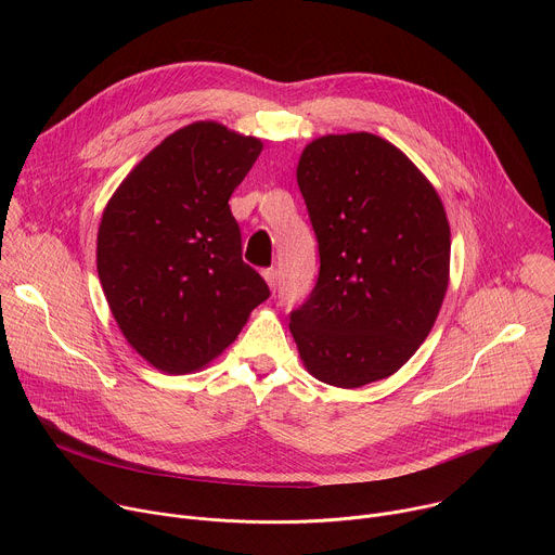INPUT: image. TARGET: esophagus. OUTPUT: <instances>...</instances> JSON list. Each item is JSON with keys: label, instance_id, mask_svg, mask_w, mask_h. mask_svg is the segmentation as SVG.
I'll return each instance as SVG.
<instances>
[{"label": "esophagus", "instance_id": "1", "mask_svg": "<svg viewBox=\"0 0 555 555\" xmlns=\"http://www.w3.org/2000/svg\"><path fill=\"white\" fill-rule=\"evenodd\" d=\"M261 274H263L266 283L274 289V287H276V281H279V270H276V268H266Z\"/></svg>", "mask_w": 555, "mask_h": 555}]
</instances>
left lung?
I'll list each match as a JSON object with an SVG mask.
<instances>
[{
  "label": "left lung",
  "mask_w": 555,
  "mask_h": 555,
  "mask_svg": "<svg viewBox=\"0 0 555 555\" xmlns=\"http://www.w3.org/2000/svg\"><path fill=\"white\" fill-rule=\"evenodd\" d=\"M296 182L321 272L289 313L307 371L358 388L402 369L430 334L450 279V225L426 176L360 131L309 142Z\"/></svg>",
  "instance_id": "1"
}]
</instances>
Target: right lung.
<instances>
[{
	"label": "right lung",
	"instance_id": "1",
	"mask_svg": "<svg viewBox=\"0 0 555 555\" xmlns=\"http://www.w3.org/2000/svg\"><path fill=\"white\" fill-rule=\"evenodd\" d=\"M263 144L199 120L167 135L105 206L96 268L127 343L155 369L215 360L270 289L242 259L228 199Z\"/></svg>",
	"mask_w": 555,
	"mask_h": 555
}]
</instances>
